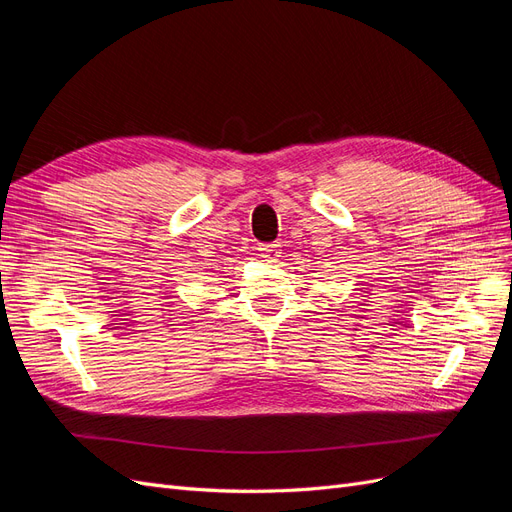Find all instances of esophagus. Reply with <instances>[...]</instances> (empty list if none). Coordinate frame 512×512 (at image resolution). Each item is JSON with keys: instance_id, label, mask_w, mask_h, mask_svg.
Returning a JSON list of instances; mask_svg holds the SVG:
<instances>
[{"instance_id": "obj_1", "label": "esophagus", "mask_w": 512, "mask_h": 512, "mask_svg": "<svg viewBox=\"0 0 512 512\" xmlns=\"http://www.w3.org/2000/svg\"><path fill=\"white\" fill-rule=\"evenodd\" d=\"M280 241H273V243H260L258 245V252H260V256L265 258V260H269V262H273V260H277V256L282 254V250H280Z\"/></svg>"}]
</instances>
